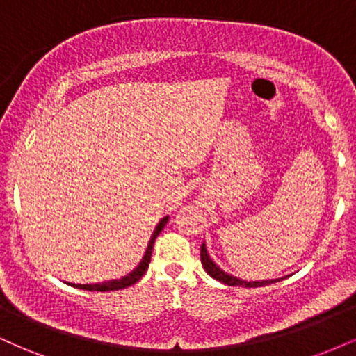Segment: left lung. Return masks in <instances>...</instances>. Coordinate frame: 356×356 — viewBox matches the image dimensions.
Instances as JSON below:
<instances>
[{
  "label": "left lung",
  "mask_w": 356,
  "mask_h": 356,
  "mask_svg": "<svg viewBox=\"0 0 356 356\" xmlns=\"http://www.w3.org/2000/svg\"><path fill=\"white\" fill-rule=\"evenodd\" d=\"M201 261H202L204 269H206V271H207V275L214 277V280L220 281V283L227 284V286H243V288H257V286L273 284V283H277V281L283 280V277H276V280L244 281V280H239V277H236V276H232V275H227V273H224L222 269H220L218 264H216L214 261L211 259V256L207 254L206 244H202V246H201Z\"/></svg>",
  "instance_id": "left-lung-1"
}]
</instances>
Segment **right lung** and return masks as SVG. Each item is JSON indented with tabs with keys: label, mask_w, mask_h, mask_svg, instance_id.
<instances>
[{
	"label": "right lung",
	"mask_w": 356,
	"mask_h": 356,
	"mask_svg": "<svg viewBox=\"0 0 356 356\" xmlns=\"http://www.w3.org/2000/svg\"><path fill=\"white\" fill-rule=\"evenodd\" d=\"M167 220H169V216H165V218H162L159 220V224L155 226V231L152 234V238H150L149 244H147V249H145V254L142 257V261L138 263V266L134 269L132 273H129L127 276H122L120 280H110V281H104V283H93V284H75V283H67L73 286V288H80V289H87V291H117V289H124L127 286H132L136 284L138 280H140L142 276L145 275L147 268H149V263H150V256H152V248H154V243L155 239H157V236L161 234V231L164 229V226L167 224Z\"/></svg>",
	"instance_id": "right-lung-1"
}]
</instances>
